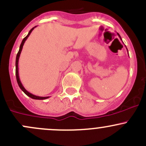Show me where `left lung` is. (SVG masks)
<instances>
[{
	"label": "left lung",
	"instance_id": "obj_1",
	"mask_svg": "<svg viewBox=\"0 0 146 146\" xmlns=\"http://www.w3.org/2000/svg\"><path fill=\"white\" fill-rule=\"evenodd\" d=\"M117 35H118V36H119V38H120V39H121V37H120V36H119V33H117ZM127 51H128V50H127Z\"/></svg>",
	"mask_w": 146,
	"mask_h": 146
}]
</instances>
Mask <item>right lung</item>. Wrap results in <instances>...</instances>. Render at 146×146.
Instances as JSON below:
<instances>
[{
	"mask_svg": "<svg viewBox=\"0 0 146 146\" xmlns=\"http://www.w3.org/2000/svg\"><path fill=\"white\" fill-rule=\"evenodd\" d=\"M35 27H33V28H32L30 30V31L29 32L28 35H27V36L25 37V38L23 39L22 42H21V45H20V47H19V52H18L17 54V57H16V64H15V65H16V78H17V83H18V85H19V87H20V89L21 90H22L23 92H24V93L26 94L27 95V96H29V97H31V99H38V100H43V99H47V98H49V96H45V97H43V96H36V95H33L32 94H31L30 92H29L28 91H27L26 90V89L24 88V86L22 85V84H21L20 80H19V72H18V61H19V56H20V54H21V50H22V48H23V45H24V42H25V41L27 40V39L28 38V37L29 36V35L31 34V33L32 32V31L34 29Z\"/></svg>",
	"mask_w": 146,
	"mask_h": 146,
	"instance_id": "right-lung-1",
	"label": "right lung"
}]
</instances>
